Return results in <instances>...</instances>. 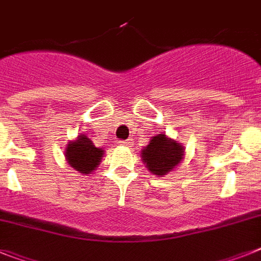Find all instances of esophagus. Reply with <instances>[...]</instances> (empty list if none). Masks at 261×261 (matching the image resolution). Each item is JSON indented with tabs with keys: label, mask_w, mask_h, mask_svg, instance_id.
I'll return each mask as SVG.
<instances>
[{
	"label": "esophagus",
	"mask_w": 261,
	"mask_h": 261,
	"mask_svg": "<svg viewBox=\"0 0 261 261\" xmlns=\"http://www.w3.org/2000/svg\"><path fill=\"white\" fill-rule=\"evenodd\" d=\"M119 144H120V146H126V147H127V146H130V144H131V141H130V139H128V141H120Z\"/></svg>",
	"instance_id": "34e87169"
}]
</instances>
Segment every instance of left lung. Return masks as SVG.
Listing matches in <instances>:
<instances>
[{"label": "left lung", "instance_id": "1", "mask_svg": "<svg viewBox=\"0 0 261 261\" xmlns=\"http://www.w3.org/2000/svg\"><path fill=\"white\" fill-rule=\"evenodd\" d=\"M142 162L148 171L156 176L170 174L185 158V146L162 133L151 137L150 142L141 151Z\"/></svg>", "mask_w": 261, "mask_h": 261}]
</instances>
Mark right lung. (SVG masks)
<instances>
[{
  "instance_id": "add662e5",
  "label": "right lung",
  "mask_w": 261,
  "mask_h": 261,
  "mask_svg": "<svg viewBox=\"0 0 261 261\" xmlns=\"http://www.w3.org/2000/svg\"><path fill=\"white\" fill-rule=\"evenodd\" d=\"M103 155V148L95 147L91 139L85 134H80L74 141H69L65 148L67 164L82 175L93 174L102 162Z\"/></svg>"
}]
</instances>
